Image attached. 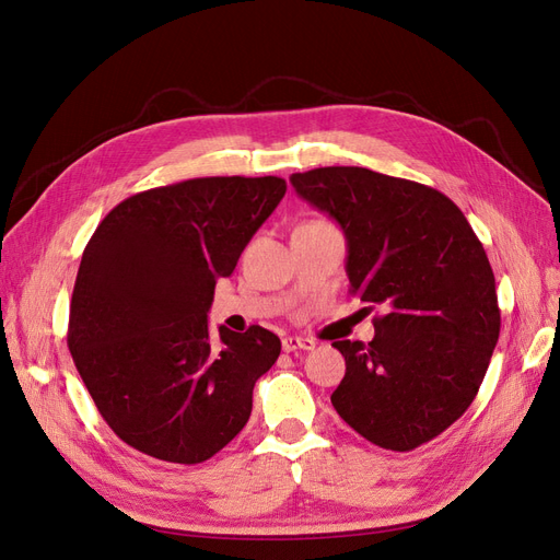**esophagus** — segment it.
<instances>
[{"label":"esophagus","instance_id":"esophagus-1","mask_svg":"<svg viewBox=\"0 0 560 560\" xmlns=\"http://www.w3.org/2000/svg\"><path fill=\"white\" fill-rule=\"evenodd\" d=\"M283 352H295V350H313L315 343L311 338H302V336H285L281 340Z\"/></svg>","mask_w":560,"mask_h":560}]
</instances>
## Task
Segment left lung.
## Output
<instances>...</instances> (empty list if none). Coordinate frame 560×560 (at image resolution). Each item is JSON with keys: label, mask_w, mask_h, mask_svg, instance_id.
Masks as SVG:
<instances>
[{"label": "left lung", "mask_w": 560, "mask_h": 560, "mask_svg": "<svg viewBox=\"0 0 560 560\" xmlns=\"http://www.w3.org/2000/svg\"><path fill=\"white\" fill-rule=\"evenodd\" d=\"M348 240L350 293L382 306L375 338L334 340L346 377L331 405L363 440L411 451L474 402L501 329L492 265L467 217L428 185L363 166L290 176Z\"/></svg>", "instance_id": "1"}]
</instances>
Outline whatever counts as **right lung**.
I'll use <instances>...</instances> for the list:
<instances>
[{
    "mask_svg": "<svg viewBox=\"0 0 560 560\" xmlns=\"http://www.w3.org/2000/svg\"><path fill=\"white\" fill-rule=\"evenodd\" d=\"M285 194L277 176H210L120 201L82 254L68 350L118 440L155 459L199 465L247 425L277 334L208 329L220 277Z\"/></svg>",
    "mask_w": 560,
    "mask_h": 560,
    "instance_id": "1",
    "label": "right lung"
}]
</instances>
